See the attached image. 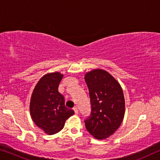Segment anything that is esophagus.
Instances as JSON below:
<instances>
[{"mask_svg":"<svg viewBox=\"0 0 160 160\" xmlns=\"http://www.w3.org/2000/svg\"><path fill=\"white\" fill-rule=\"evenodd\" d=\"M74 113L75 114H78V112H79V111H78V109L77 108H74Z\"/></svg>","mask_w":160,"mask_h":160,"instance_id":"1","label":"esophagus"}]
</instances>
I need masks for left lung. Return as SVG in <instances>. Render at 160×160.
<instances>
[{
	"label": "left lung",
	"mask_w": 160,
	"mask_h": 160,
	"mask_svg": "<svg viewBox=\"0 0 160 160\" xmlns=\"http://www.w3.org/2000/svg\"><path fill=\"white\" fill-rule=\"evenodd\" d=\"M90 96L91 112L85 121L93 138L104 140L121 126L125 113V100L119 82L109 72L95 69L85 74Z\"/></svg>",
	"instance_id": "8db88e82"
}]
</instances>
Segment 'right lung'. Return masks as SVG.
<instances>
[{"label": "right lung", "mask_w": 160, "mask_h": 160, "mask_svg": "<svg viewBox=\"0 0 160 160\" xmlns=\"http://www.w3.org/2000/svg\"><path fill=\"white\" fill-rule=\"evenodd\" d=\"M63 74L58 72L44 74L38 81L31 94L30 113L38 127L48 135L58 133L66 120L73 116V110L65 106L64 97L58 92Z\"/></svg>", "instance_id": "obj_1"}]
</instances>
